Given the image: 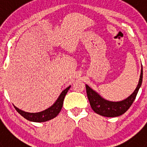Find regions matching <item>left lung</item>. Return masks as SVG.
<instances>
[{"instance_id":"1","label":"left lung","mask_w":147,"mask_h":147,"mask_svg":"<svg viewBox=\"0 0 147 147\" xmlns=\"http://www.w3.org/2000/svg\"><path fill=\"white\" fill-rule=\"evenodd\" d=\"M142 80L143 68L141 65L140 79L136 90L129 96L120 102H111V101L105 99L97 92L93 90L88 85H85L87 95H88V98L91 108L95 113L105 117H117L119 115H121L122 114L127 112V110L130 107L132 104L136 99L138 92L142 84Z\"/></svg>"}]
</instances>
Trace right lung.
Returning <instances> with one entry per match:
<instances>
[{
  "label": "right lung",
  "instance_id": "right-lung-1",
  "mask_svg": "<svg viewBox=\"0 0 147 147\" xmlns=\"http://www.w3.org/2000/svg\"><path fill=\"white\" fill-rule=\"evenodd\" d=\"M71 86L67 87V88L62 91L60 95L59 96L58 98L56 100V102L53 104L50 107H49L46 110L41 111V112L38 113H28L25 112L23 110H20L17 107H15V110L18 111L23 117L25 118L27 120L30 121L34 122H45L47 121L51 120V119L55 118L59 112L61 111V109L62 107V105H63V101H64L65 96L67 94L68 90L70 89Z\"/></svg>",
  "mask_w": 147,
  "mask_h": 147
}]
</instances>
